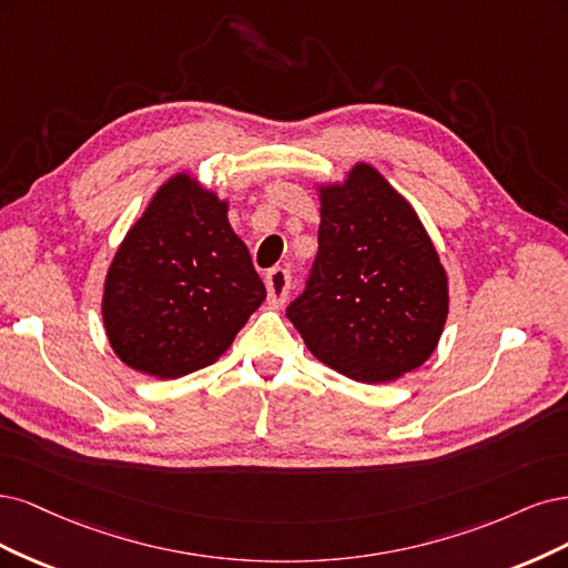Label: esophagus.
Here are the masks:
<instances>
[{
  "label": "esophagus",
  "mask_w": 568,
  "mask_h": 568,
  "mask_svg": "<svg viewBox=\"0 0 568 568\" xmlns=\"http://www.w3.org/2000/svg\"><path fill=\"white\" fill-rule=\"evenodd\" d=\"M266 290H268V302L281 306L287 300L290 292V271L287 268H271L266 273Z\"/></svg>",
  "instance_id": "34e87169"
}]
</instances>
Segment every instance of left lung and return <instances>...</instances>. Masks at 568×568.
<instances>
[{"mask_svg": "<svg viewBox=\"0 0 568 568\" xmlns=\"http://www.w3.org/2000/svg\"><path fill=\"white\" fill-rule=\"evenodd\" d=\"M308 352L356 382L423 365L448 316V278L413 207L371 164L321 189L318 254L287 306Z\"/></svg>", "mask_w": 568, "mask_h": 568, "instance_id": "1", "label": "left lung"}]
</instances>
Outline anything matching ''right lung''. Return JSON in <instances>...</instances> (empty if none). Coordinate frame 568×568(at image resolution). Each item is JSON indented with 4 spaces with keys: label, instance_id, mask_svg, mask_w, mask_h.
<instances>
[{
    "label": "right lung",
    "instance_id": "obj_1",
    "mask_svg": "<svg viewBox=\"0 0 568 568\" xmlns=\"http://www.w3.org/2000/svg\"><path fill=\"white\" fill-rule=\"evenodd\" d=\"M264 297L226 203L179 174L122 241L105 276L103 323L130 368L168 379L214 363Z\"/></svg>",
    "mask_w": 568,
    "mask_h": 568
}]
</instances>
